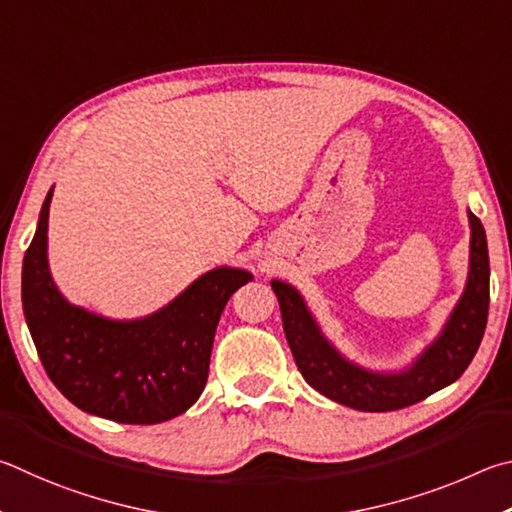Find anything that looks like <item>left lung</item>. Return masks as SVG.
I'll use <instances>...</instances> for the list:
<instances>
[{"label":"left lung","instance_id":"obj_1","mask_svg":"<svg viewBox=\"0 0 512 512\" xmlns=\"http://www.w3.org/2000/svg\"><path fill=\"white\" fill-rule=\"evenodd\" d=\"M22 263V308L49 380L87 414L157 425L195 405L209 375L215 328L233 292L254 276L215 267L148 317L107 319L69 303L49 270V204Z\"/></svg>","mask_w":512,"mask_h":512}]
</instances>
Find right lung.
<instances>
[{
	"instance_id": "add662e5",
	"label": "right lung",
	"mask_w": 512,
	"mask_h": 512,
	"mask_svg": "<svg viewBox=\"0 0 512 512\" xmlns=\"http://www.w3.org/2000/svg\"><path fill=\"white\" fill-rule=\"evenodd\" d=\"M470 272L452 315L409 371L380 373L362 369L339 355L321 333L301 294L288 285L272 283L279 297L283 330L299 371L326 398L357 411H396L416 405L468 369L481 344L490 303V261L486 229L468 211Z\"/></svg>"
}]
</instances>
